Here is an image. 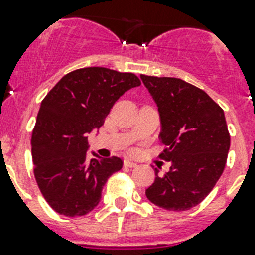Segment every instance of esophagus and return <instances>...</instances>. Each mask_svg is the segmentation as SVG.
<instances>
[{
    "mask_svg": "<svg viewBox=\"0 0 255 255\" xmlns=\"http://www.w3.org/2000/svg\"><path fill=\"white\" fill-rule=\"evenodd\" d=\"M124 166H126V167H134V166H137V163L133 162V161H131V160H124Z\"/></svg>",
    "mask_w": 255,
    "mask_h": 255,
    "instance_id": "obj_1",
    "label": "esophagus"
}]
</instances>
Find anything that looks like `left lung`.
I'll return each instance as SVG.
<instances>
[{
  "label": "left lung",
  "mask_w": 255,
  "mask_h": 255,
  "mask_svg": "<svg viewBox=\"0 0 255 255\" xmlns=\"http://www.w3.org/2000/svg\"><path fill=\"white\" fill-rule=\"evenodd\" d=\"M158 106L160 157L171 163L145 190L153 204L187 211L206 198L224 171L231 134L224 111L204 90L174 77L140 76Z\"/></svg>",
  "instance_id": "left-lung-1"
}]
</instances>
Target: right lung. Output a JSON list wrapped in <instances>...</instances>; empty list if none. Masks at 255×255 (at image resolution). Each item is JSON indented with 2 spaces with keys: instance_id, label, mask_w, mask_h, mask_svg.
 <instances>
[{
  "instance_id": "add662e5",
  "label": "right lung",
  "mask_w": 255,
  "mask_h": 255,
  "mask_svg": "<svg viewBox=\"0 0 255 255\" xmlns=\"http://www.w3.org/2000/svg\"><path fill=\"white\" fill-rule=\"evenodd\" d=\"M138 85L133 73L81 68L65 74L41 101L31 137L34 175L57 214H89L98 206L110 175L122 169L119 157L88 156V134L105 123L121 95Z\"/></svg>"
}]
</instances>
